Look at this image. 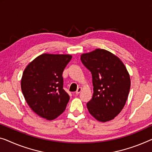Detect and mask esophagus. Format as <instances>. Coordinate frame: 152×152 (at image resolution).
Wrapping results in <instances>:
<instances>
[{
  "instance_id": "34e87169",
  "label": "esophagus",
  "mask_w": 152,
  "mask_h": 152,
  "mask_svg": "<svg viewBox=\"0 0 152 152\" xmlns=\"http://www.w3.org/2000/svg\"><path fill=\"white\" fill-rule=\"evenodd\" d=\"M81 91H82V87H78L76 91V94H79L81 92Z\"/></svg>"
}]
</instances>
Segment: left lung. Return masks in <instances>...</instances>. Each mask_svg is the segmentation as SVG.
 Returning a JSON list of instances; mask_svg holds the SVG:
<instances>
[{"instance_id":"left-lung-1","label":"left lung","mask_w":152,"mask_h":152,"mask_svg":"<svg viewBox=\"0 0 152 152\" xmlns=\"http://www.w3.org/2000/svg\"><path fill=\"white\" fill-rule=\"evenodd\" d=\"M80 59L92 74L94 94L87 109L98 121H110L119 114L128 99L130 89L128 70L119 58L104 49L82 54Z\"/></svg>"}]
</instances>
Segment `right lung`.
Instances as JSON below:
<instances>
[{"instance_id": "obj_1", "label": "right lung", "mask_w": 152, "mask_h": 152, "mask_svg": "<svg viewBox=\"0 0 152 152\" xmlns=\"http://www.w3.org/2000/svg\"><path fill=\"white\" fill-rule=\"evenodd\" d=\"M72 56L42 54L27 65L21 89L30 108L42 118L53 120L64 112L69 100L63 89V72Z\"/></svg>"}]
</instances>
